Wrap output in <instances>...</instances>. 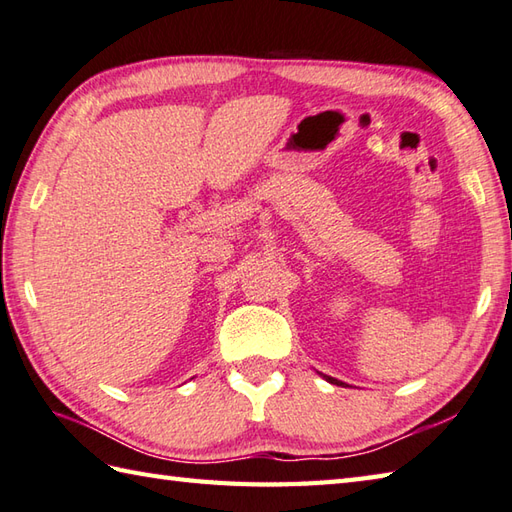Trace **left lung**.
Instances as JSON below:
<instances>
[{
  "mask_svg": "<svg viewBox=\"0 0 512 512\" xmlns=\"http://www.w3.org/2000/svg\"><path fill=\"white\" fill-rule=\"evenodd\" d=\"M322 378H325V380L331 382V384H338V387H344V382H340V380H336V378H329V375H322Z\"/></svg>",
  "mask_w": 512,
  "mask_h": 512,
  "instance_id": "1",
  "label": "left lung"
}]
</instances>
